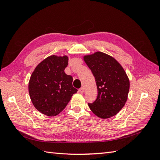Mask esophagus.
Returning a JSON list of instances; mask_svg holds the SVG:
<instances>
[{"instance_id": "obj_1", "label": "esophagus", "mask_w": 160, "mask_h": 160, "mask_svg": "<svg viewBox=\"0 0 160 160\" xmlns=\"http://www.w3.org/2000/svg\"><path fill=\"white\" fill-rule=\"evenodd\" d=\"M79 92L80 93H83V92H84V88H83V87H82V88H81L79 89Z\"/></svg>"}]
</instances>
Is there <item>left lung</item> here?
<instances>
[{"label": "left lung", "mask_w": 160, "mask_h": 160, "mask_svg": "<svg viewBox=\"0 0 160 160\" xmlns=\"http://www.w3.org/2000/svg\"><path fill=\"white\" fill-rule=\"evenodd\" d=\"M95 77L98 97L90 109L98 117L108 119L115 115L125 105L129 90V80L122 66L113 57L102 52L83 57Z\"/></svg>", "instance_id": "8db88e82"}]
</instances>
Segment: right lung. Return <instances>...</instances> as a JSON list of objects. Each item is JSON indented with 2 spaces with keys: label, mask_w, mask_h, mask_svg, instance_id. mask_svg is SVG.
<instances>
[{
  "label": "right lung",
  "mask_w": 160,
  "mask_h": 160,
  "mask_svg": "<svg viewBox=\"0 0 160 160\" xmlns=\"http://www.w3.org/2000/svg\"><path fill=\"white\" fill-rule=\"evenodd\" d=\"M68 57L51 55L41 61L32 72L28 83V92L35 108L42 114L55 116L63 110L76 93L72 77L65 69Z\"/></svg>",
  "instance_id": "right-lung-1"
}]
</instances>
